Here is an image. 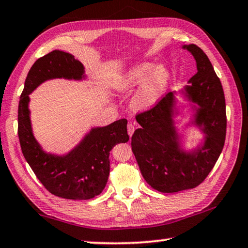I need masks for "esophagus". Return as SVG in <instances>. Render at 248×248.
<instances>
[{"mask_svg": "<svg viewBox=\"0 0 248 248\" xmlns=\"http://www.w3.org/2000/svg\"><path fill=\"white\" fill-rule=\"evenodd\" d=\"M127 130H128V135L131 137L133 135V132H135V124H128Z\"/></svg>", "mask_w": 248, "mask_h": 248, "instance_id": "obj_1", "label": "esophagus"}]
</instances>
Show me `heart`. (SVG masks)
<instances>
[{"label": "heart", "mask_w": 248, "mask_h": 248, "mask_svg": "<svg viewBox=\"0 0 248 248\" xmlns=\"http://www.w3.org/2000/svg\"><path fill=\"white\" fill-rule=\"evenodd\" d=\"M170 81L171 73L166 66H153L152 62H143L121 74L115 87L119 92H129L140 84L131 105L136 110H147L159 103Z\"/></svg>", "instance_id": "1"}]
</instances>
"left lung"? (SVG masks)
<instances>
[{"label":"left lung","instance_id":"1","mask_svg":"<svg viewBox=\"0 0 248 248\" xmlns=\"http://www.w3.org/2000/svg\"><path fill=\"white\" fill-rule=\"evenodd\" d=\"M183 48L193 55L198 68L184 92L188 100L199 106L194 124L205 133L203 145L191 152L181 149L173 120V93L136 116L141 127L131 138L141 174L149 186L162 193L200 186L215 166L225 142L226 106L221 80L199 46L190 44Z\"/></svg>","mask_w":248,"mask_h":248}]
</instances>
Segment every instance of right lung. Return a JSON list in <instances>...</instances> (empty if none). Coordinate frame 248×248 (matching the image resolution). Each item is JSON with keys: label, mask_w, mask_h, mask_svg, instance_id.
<instances>
[{"label": "right lung", "mask_w": 248, "mask_h": 248, "mask_svg": "<svg viewBox=\"0 0 248 248\" xmlns=\"http://www.w3.org/2000/svg\"><path fill=\"white\" fill-rule=\"evenodd\" d=\"M84 73V66L72 54L53 50L31 67L18 104L17 133L23 155L46 190L68 200H89L99 195L108 181L110 151L117 143L129 140L128 121L120 119L106 127L93 128L67 155L43 151L32 131L29 95L45 80H80Z\"/></svg>", "instance_id": "right-lung-1"}]
</instances>
